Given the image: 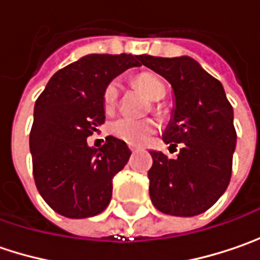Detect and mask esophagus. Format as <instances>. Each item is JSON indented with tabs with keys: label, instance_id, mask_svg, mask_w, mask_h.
Here are the masks:
<instances>
[{
	"label": "esophagus",
	"instance_id": "esophagus-1",
	"mask_svg": "<svg viewBox=\"0 0 260 260\" xmlns=\"http://www.w3.org/2000/svg\"><path fill=\"white\" fill-rule=\"evenodd\" d=\"M128 147H130V150H132V152H136V150H139V147H137V146H128Z\"/></svg>",
	"mask_w": 260,
	"mask_h": 260
}]
</instances>
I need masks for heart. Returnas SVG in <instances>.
<instances>
[{"label": "heart", "mask_w": 260, "mask_h": 260, "mask_svg": "<svg viewBox=\"0 0 260 260\" xmlns=\"http://www.w3.org/2000/svg\"><path fill=\"white\" fill-rule=\"evenodd\" d=\"M136 85L139 86L150 100L159 101L166 94L165 84L152 74H140L135 78ZM118 94H120V86L117 81H111L105 86L104 94H103V107L107 113H113L118 103ZM153 111L157 115L165 114V107L162 104L153 105ZM159 124L155 118H132V117H118L110 124V133L123 140L128 145H143L149 140L150 136H153L157 132Z\"/></svg>", "instance_id": "b5f03b06"}]
</instances>
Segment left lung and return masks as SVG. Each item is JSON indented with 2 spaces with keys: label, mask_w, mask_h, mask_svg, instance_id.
<instances>
[{
  "label": "left lung",
  "mask_w": 260,
  "mask_h": 260,
  "mask_svg": "<svg viewBox=\"0 0 260 260\" xmlns=\"http://www.w3.org/2000/svg\"><path fill=\"white\" fill-rule=\"evenodd\" d=\"M140 62L172 85L174 117L164 142L175 150L179 146L176 159L150 152V200L165 214H201L224 194L232 178L237 139L233 107L221 82L192 57L142 55Z\"/></svg>",
  "instance_id": "1"
}]
</instances>
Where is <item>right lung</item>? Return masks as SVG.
Returning <instances> with one entry per match:
<instances>
[{"mask_svg":"<svg viewBox=\"0 0 260 260\" xmlns=\"http://www.w3.org/2000/svg\"><path fill=\"white\" fill-rule=\"evenodd\" d=\"M133 66H140V56H84L57 71L39 95L30 132L33 176L57 214L85 218L110 204L113 178L132 152L113 136L100 149L86 145V137L105 121V86Z\"/></svg>","mask_w":260,"mask_h":260,"instance_id":"right-lung-1","label":"right lung"}]
</instances>
